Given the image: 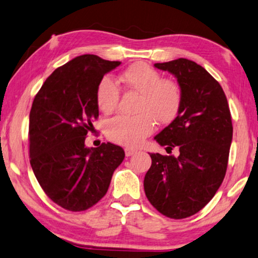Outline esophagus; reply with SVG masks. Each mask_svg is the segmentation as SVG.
Instances as JSON below:
<instances>
[{"instance_id":"obj_1","label":"esophagus","mask_w":258,"mask_h":258,"mask_svg":"<svg viewBox=\"0 0 258 258\" xmlns=\"http://www.w3.org/2000/svg\"><path fill=\"white\" fill-rule=\"evenodd\" d=\"M124 153H125V156H132L135 154V153H136V151L133 150V148L126 147V148H124Z\"/></svg>"}]
</instances>
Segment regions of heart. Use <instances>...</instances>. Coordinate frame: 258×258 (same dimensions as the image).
Returning a JSON list of instances; mask_svg holds the SVG:
<instances>
[{"instance_id": "obj_1", "label": "heart", "mask_w": 258, "mask_h": 258, "mask_svg": "<svg viewBox=\"0 0 258 258\" xmlns=\"http://www.w3.org/2000/svg\"><path fill=\"white\" fill-rule=\"evenodd\" d=\"M122 87L141 94L136 116L119 115L106 124V136L119 145L135 147L153 133L155 121L169 124L175 120L183 103L182 88L177 81L162 77L146 63H135L119 77ZM120 89L108 77L97 85L96 103L99 110L110 114L117 107Z\"/></svg>"}]
</instances>
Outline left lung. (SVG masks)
<instances>
[{"label":"left lung","mask_w":258,"mask_h":258,"mask_svg":"<svg viewBox=\"0 0 258 258\" xmlns=\"http://www.w3.org/2000/svg\"><path fill=\"white\" fill-rule=\"evenodd\" d=\"M174 75L183 93L175 120L155 141L179 155L151 154L144 179L146 197L171 219H186L200 212L218 191L228 168L232 141L229 104L221 85L202 66L187 58L155 63Z\"/></svg>","instance_id":"left-lung-1"}]
</instances>
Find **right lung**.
Instances as JSON below:
<instances>
[{
	"label": "right lung",
	"mask_w": 258,
	"mask_h": 258,
	"mask_svg": "<svg viewBox=\"0 0 258 258\" xmlns=\"http://www.w3.org/2000/svg\"><path fill=\"white\" fill-rule=\"evenodd\" d=\"M119 61L93 54L58 67L36 94L29 114L30 165L48 198L80 212L105 196L112 174L124 159L122 147L103 143L85 146L98 117L96 88Z\"/></svg>",
	"instance_id": "1"
}]
</instances>
